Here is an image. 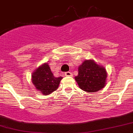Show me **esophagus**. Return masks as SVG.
I'll list each match as a JSON object with an SVG mask.
<instances>
[{
  "mask_svg": "<svg viewBox=\"0 0 133 133\" xmlns=\"http://www.w3.org/2000/svg\"><path fill=\"white\" fill-rule=\"evenodd\" d=\"M64 75H65V76H72V73L71 72H66L64 73Z\"/></svg>",
  "mask_w": 133,
  "mask_h": 133,
  "instance_id": "obj_1",
  "label": "esophagus"
}]
</instances>
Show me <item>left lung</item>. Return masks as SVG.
<instances>
[{
	"label": "left lung",
	"instance_id": "left-lung-1",
	"mask_svg": "<svg viewBox=\"0 0 133 133\" xmlns=\"http://www.w3.org/2000/svg\"><path fill=\"white\" fill-rule=\"evenodd\" d=\"M107 72L94 60H86L78 67V75L75 80L79 88L87 92H96L106 84Z\"/></svg>",
	"mask_w": 133,
	"mask_h": 133
}]
</instances>
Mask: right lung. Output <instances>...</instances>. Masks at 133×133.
I'll list each match as a JSON object with an SVG mask.
<instances>
[{"label": "right lung", "mask_w": 133, "mask_h": 133, "mask_svg": "<svg viewBox=\"0 0 133 133\" xmlns=\"http://www.w3.org/2000/svg\"><path fill=\"white\" fill-rule=\"evenodd\" d=\"M62 76L55 77L48 63L39 66L31 75V81L36 90L47 96L57 90Z\"/></svg>", "instance_id": "add662e5"}]
</instances>
